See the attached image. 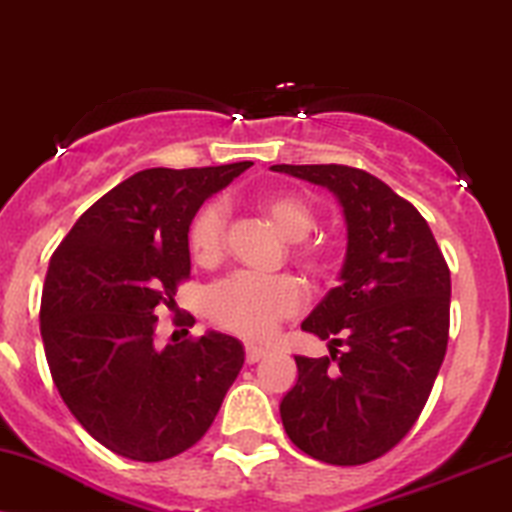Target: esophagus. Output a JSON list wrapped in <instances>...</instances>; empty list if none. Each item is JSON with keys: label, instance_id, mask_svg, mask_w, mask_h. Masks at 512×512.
I'll return each mask as SVG.
<instances>
[{"label": "esophagus", "instance_id": "1", "mask_svg": "<svg viewBox=\"0 0 512 512\" xmlns=\"http://www.w3.org/2000/svg\"><path fill=\"white\" fill-rule=\"evenodd\" d=\"M268 354L266 347H258V345H251V342H246V362L254 364L258 359H263Z\"/></svg>", "mask_w": 512, "mask_h": 512}]
</instances>
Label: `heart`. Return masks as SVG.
Returning <instances> with one entry per match:
<instances>
[{"instance_id": "1", "label": "heart", "mask_w": 512, "mask_h": 512, "mask_svg": "<svg viewBox=\"0 0 512 512\" xmlns=\"http://www.w3.org/2000/svg\"><path fill=\"white\" fill-rule=\"evenodd\" d=\"M263 215L287 239H304L314 227L316 215L306 201L290 194H270L258 201ZM227 210L210 201L196 210L189 225V251L201 266H215L225 254ZM297 261L309 270L323 266L321 249L311 244L294 246ZM208 316L220 328L242 338H268L282 318H290L304 306V287L292 275L234 273L208 292Z\"/></svg>"}]
</instances>
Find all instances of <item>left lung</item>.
I'll list each match as a JSON object with an SVG mask.
<instances>
[{
  "label": "left lung",
  "mask_w": 512,
  "mask_h": 512,
  "mask_svg": "<svg viewBox=\"0 0 512 512\" xmlns=\"http://www.w3.org/2000/svg\"><path fill=\"white\" fill-rule=\"evenodd\" d=\"M270 170L328 189L347 227L340 285L302 323L328 340L330 357L294 354L299 378L280 402L282 426L311 458L364 465L398 446L429 400L448 347L450 270L419 210L374 174Z\"/></svg>",
  "instance_id": "8db88e82"
}]
</instances>
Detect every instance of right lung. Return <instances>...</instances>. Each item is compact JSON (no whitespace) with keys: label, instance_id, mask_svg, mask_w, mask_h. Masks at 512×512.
Segmentation results:
<instances>
[{"label":"right lung","instance_id":"right-lung-1","mask_svg":"<svg viewBox=\"0 0 512 512\" xmlns=\"http://www.w3.org/2000/svg\"><path fill=\"white\" fill-rule=\"evenodd\" d=\"M251 165L136 172L52 254L40 304L52 381L83 429L122 458L160 462L201 441L242 371V342L218 330L160 347L155 311L189 278L196 210Z\"/></svg>","mask_w":512,"mask_h":512}]
</instances>
